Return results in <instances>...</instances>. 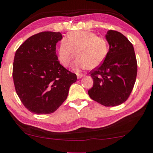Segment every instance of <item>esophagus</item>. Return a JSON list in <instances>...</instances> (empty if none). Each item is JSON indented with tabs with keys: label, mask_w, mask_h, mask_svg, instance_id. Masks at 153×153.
Wrapping results in <instances>:
<instances>
[{
	"label": "esophagus",
	"mask_w": 153,
	"mask_h": 153,
	"mask_svg": "<svg viewBox=\"0 0 153 153\" xmlns=\"http://www.w3.org/2000/svg\"><path fill=\"white\" fill-rule=\"evenodd\" d=\"M77 77H78V79H80V78H83V75H82V74H78V75H77Z\"/></svg>",
	"instance_id": "obj_1"
}]
</instances>
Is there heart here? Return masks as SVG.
<instances>
[{
  "label": "heart",
  "mask_w": 153,
  "mask_h": 153,
  "mask_svg": "<svg viewBox=\"0 0 153 153\" xmlns=\"http://www.w3.org/2000/svg\"><path fill=\"white\" fill-rule=\"evenodd\" d=\"M109 51L108 41L94 33L78 30L70 33L67 39L60 42L58 49L59 60L65 67H68L75 55L78 56L73 65V69H94L100 66L107 57Z\"/></svg>",
  "instance_id": "heart-1"
}]
</instances>
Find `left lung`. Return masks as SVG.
Listing matches in <instances>:
<instances>
[{
	"label": "left lung",
	"instance_id": "8db88e82",
	"mask_svg": "<svg viewBox=\"0 0 153 153\" xmlns=\"http://www.w3.org/2000/svg\"><path fill=\"white\" fill-rule=\"evenodd\" d=\"M107 57L91 72L94 85L89 97L105 107L123 103L131 93L137 74V62L133 45L122 33L108 30Z\"/></svg>",
	"mask_w": 153,
	"mask_h": 153
}]
</instances>
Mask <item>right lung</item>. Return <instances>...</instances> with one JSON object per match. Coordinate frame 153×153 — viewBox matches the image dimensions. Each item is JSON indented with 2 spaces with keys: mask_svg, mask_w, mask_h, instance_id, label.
I'll use <instances>...</instances> for the list:
<instances>
[{
  "mask_svg": "<svg viewBox=\"0 0 153 153\" xmlns=\"http://www.w3.org/2000/svg\"><path fill=\"white\" fill-rule=\"evenodd\" d=\"M60 33L42 32L30 37L15 53L13 79L24 106L35 114L55 112L68 97L75 73L60 65L56 46Z\"/></svg>",
  "mask_w": 153,
  "mask_h": 153,
  "instance_id": "obj_1",
  "label": "right lung"
}]
</instances>
